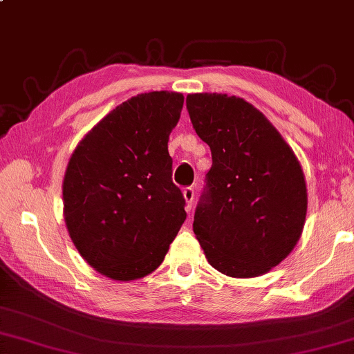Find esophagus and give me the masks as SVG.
<instances>
[{
	"label": "esophagus",
	"instance_id": "obj_1",
	"mask_svg": "<svg viewBox=\"0 0 354 354\" xmlns=\"http://www.w3.org/2000/svg\"><path fill=\"white\" fill-rule=\"evenodd\" d=\"M183 197H184V200H186V211L187 213H191L192 202H194V187L183 189Z\"/></svg>",
	"mask_w": 354,
	"mask_h": 354
}]
</instances>
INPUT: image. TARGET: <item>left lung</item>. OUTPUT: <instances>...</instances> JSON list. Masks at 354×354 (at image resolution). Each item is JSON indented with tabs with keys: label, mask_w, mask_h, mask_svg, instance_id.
<instances>
[{
	"label": "left lung",
	"mask_w": 354,
	"mask_h": 354,
	"mask_svg": "<svg viewBox=\"0 0 354 354\" xmlns=\"http://www.w3.org/2000/svg\"><path fill=\"white\" fill-rule=\"evenodd\" d=\"M186 104L213 157L194 234L218 272L261 277L286 259L302 235L308 197L300 162L243 98L191 93Z\"/></svg>",
	"instance_id": "obj_1"
}]
</instances>
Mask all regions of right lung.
<instances>
[{"label":"right lung","instance_id":"add662e5","mask_svg":"<svg viewBox=\"0 0 354 354\" xmlns=\"http://www.w3.org/2000/svg\"><path fill=\"white\" fill-rule=\"evenodd\" d=\"M183 93L131 97L84 135L63 176V218L79 254L114 281L149 275L186 221L168 136Z\"/></svg>","mask_w":354,"mask_h":354}]
</instances>
